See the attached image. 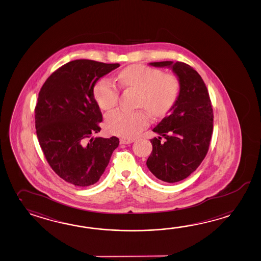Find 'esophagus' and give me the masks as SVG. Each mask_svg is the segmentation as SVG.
Here are the masks:
<instances>
[{"label": "esophagus", "mask_w": 261, "mask_h": 261, "mask_svg": "<svg viewBox=\"0 0 261 261\" xmlns=\"http://www.w3.org/2000/svg\"><path fill=\"white\" fill-rule=\"evenodd\" d=\"M134 140H135V139H125V138H123V139H120V143H121V144H130V143L134 142Z\"/></svg>", "instance_id": "1"}]
</instances>
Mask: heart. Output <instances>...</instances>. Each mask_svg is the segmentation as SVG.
Here are the masks:
<instances>
[{
  "mask_svg": "<svg viewBox=\"0 0 261 261\" xmlns=\"http://www.w3.org/2000/svg\"><path fill=\"white\" fill-rule=\"evenodd\" d=\"M120 84L139 91L138 106L144 108L150 115L160 118L168 114L175 104L180 83L172 74H163L157 68L134 64L118 74ZM93 95L99 107L104 110L113 109L119 99L118 88L109 80L99 81L93 89ZM149 119L144 111L117 110L107 117L108 131L123 138H134L148 125Z\"/></svg>",
  "mask_w": 261,
  "mask_h": 261,
  "instance_id": "heart-1",
  "label": "heart"
}]
</instances>
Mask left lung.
<instances>
[{
    "label": "left lung",
    "instance_id": "obj_1",
    "mask_svg": "<svg viewBox=\"0 0 261 261\" xmlns=\"http://www.w3.org/2000/svg\"><path fill=\"white\" fill-rule=\"evenodd\" d=\"M149 64L170 68L180 83L170 114L152 129L159 136L151 139L152 151L146 162L157 179L172 184L187 178L206 156L214 127L213 108L204 81L190 65L172 61Z\"/></svg>",
    "mask_w": 261,
    "mask_h": 261
}]
</instances>
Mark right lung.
<instances>
[{"label":"right lung","instance_id":"add662e5","mask_svg":"<svg viewBox=\"0 0 261 261\" xmlns=\"http://www.w3.org/2000/svg\"><path fill=\"white\" fill-rule=\"evenodd\" d=\"M119 66L75 60L56 70L41 88L35 107L39 144L53 170L73 186L97 182L120 143L116 137H93L102 122L93 88Z\"/></svg>","mask_w":261,"mask_h":261}]
</instances>
